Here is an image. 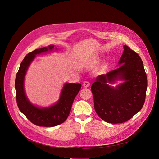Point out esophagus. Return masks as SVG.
I'll return each mask as SVG.
<instances>
[{
    "label": "esophagus",
    "instance_id": "34e87169",
    "mask_svg": "<svg viewBox=\"0 0 159 159\" xmlns=\"http://www.w3.org/2000/svg\"><path fill=\"white\" fill-rule=\"evenodd\" d=\"M90 86V82L88 81H85L84 83V87H89Z\"/></svg>",
    "mask_w": 159,
    "mask_h": 159
}]
</instances>
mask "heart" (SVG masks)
Wrapping results in <instances>:
<instances>
[{
  "label": "heart",
  "instance_id": "obj_1",
  "mask_svg": "<svg viewBox=\"0 0 159 159\" xmlns=\"http://www.w3.org/2000/svg\"><path fill=\"white\" fill-rule=\"evenodd\" d=\"M98 62V58L97 56L93 57L89 61V64L91 66H95Z\"/></svg>",
  "mask_w": 159,
  "mask_h": 159
}]
</instances>
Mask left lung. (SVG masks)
Wrapping results in <instances>:
<instances>
[{
	"label": "left lung",
	"instance_id": "1",
	"mask_svg": "<svg viewBox=\"0 0 159 159\" xmlns=\"http://www.w3.org/2000/svg\"><path fill=\"white\" fill-rule=\"evenodd\" d=\"M123 48L118 63L121 66L98 75L91 87L96 113L103 121L113 124L129 120L142 109L148 87L140 56L128 46ZM118 80L125 82L116 88L107 84Z\"/></svg>",
	"mask_w": 159,
	"mask_h": 159
}]
</instances>
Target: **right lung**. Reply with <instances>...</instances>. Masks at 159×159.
I'll return each mask as SVG.
<instances>
[{"instance_id":"right-lung-1","label":"right lung","mask_w":159,"mask_h":159,"mask_svg":"<svg viewBox=\"0 0 159 159\" xmlns=\"http://www.w3.org/2000/svg\"><path fill=\"white\" fill-rule=\"evenodd\" d=\"M54 47V45H50L27 54L20 64L15 78V87L18 107L20 111L36 126L53 127L64 123L69 116L74 98L82 87L80 84H65L59 101L49 107L39 108L30 102L24 89V79L27 69L36 54L52 51Z\"/></svg>"}]
</instances>
